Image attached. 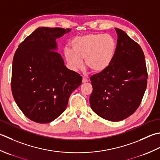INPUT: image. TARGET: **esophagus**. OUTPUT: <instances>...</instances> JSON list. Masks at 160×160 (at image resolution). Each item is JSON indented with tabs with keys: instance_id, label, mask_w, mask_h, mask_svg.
<instances>
[{
	"instance_id": "1",
	"label": "esophagus",
	"mask_w": 160,
	"mask_h": 160,
	"mask_svg": "<svg viewBox=\"0 0 160 160\" xmlns=\"http://www.w3.org/2000/svg\"><path fill=\"white\" fill-rule=\"evenodd\" d=\"M88 80L86 78H85V77H83V79H82V83H86V82H88Z\"/></svg>"
}]
</instances>
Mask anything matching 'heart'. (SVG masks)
Returning a JSON list of instances; mask_svg holds the SVG:
<instances>
[{
	"mask_svg": "<svg viewBox=\"0 0 160 160\" xmlns=\"http://www.w3.org/2000/svg\"><path fill=\"white\" fill-rule=\"evenodd\" d=\"M72 50L66 48L64 56L68 66L77 71L86 66L94 73L105 71L113 61L117 44L112 36L87 34L77 37L71 41Z\"/></svg>",
	"mask_w": 160,
	"mask_h": 160,
	"instance_id": "1",
	"label": "heart"
}]
</instances>
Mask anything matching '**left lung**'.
Masks as SVG:
<instances>
[{
  "mask_svg": "<svg viewBox=\"0 0 160 160\" xmlns=\"http://www.w3.org/2000/svg\"><path fill=\"white\" fill-rule=\"evenodd\" d=\"M115 54L107 69L90 77L91 108L97 115L119 122L134 113L147 86L148 74L141 47L123 30L115 28Z\"/></svg>",
  "mask_w": 160,
  "mask_h": 160,
  "instance_id": "obj_1",
  "label": "left lung"
}]
</instances>
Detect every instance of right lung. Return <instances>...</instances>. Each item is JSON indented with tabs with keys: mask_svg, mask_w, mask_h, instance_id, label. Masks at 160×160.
Wrapping results in <instances>:
<instances>
[{
	"mask_svg": "<svg viewBox=\"0 0 160 160\" xmlns=\"http://www.w3.org/2000/svg\"><path fill=\"white\" fill-rule=\"evenodd\" d=\"M71 31L38 28L18 45L12 62V91L24 115L37 123L54 121L67 108L82 77L64 65L57 39Z\"/></svg>",
	"mask_w": 160,
	"mask_h": 160,
	"instance_id": "obj_1",
	"label": "right lung"
}]
</instances>
